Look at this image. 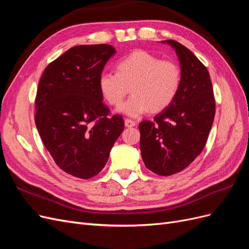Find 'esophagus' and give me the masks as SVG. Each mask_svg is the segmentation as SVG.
Returning <instances> with one entry per match:
<instances>
[{
	"mask_svg": "<svg viewBox=\"0 0 249 249\" xmlns=\"http://www.w3.org/2000/svg\"><path fill=\"white\" fill-rule=\"evenodd\" d=\"M124 124H125V126H127V127H132V126L136 125V123H135L134 120H132V119L126 118V119H124Z\"/></svg>",
	"mask_w": 249,
	"mask_h": 249,
	"instance_id": "esophagus-1",
	"label": "esophagus"
}]
</instances>
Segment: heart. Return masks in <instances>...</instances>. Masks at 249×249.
<instances>
[{"label": "heart", "instance_id": "1", "mask_svg": "<svg viewBox=\"0 0 249 249\" xmlns=\"http://www.w3.org/2000/svg\"><path fill=\"white\" fill-rule=\"evenodd\" d=\"M180 84L182 71L177 62L146 51H135L118 60L116 72H102L97 81L103 99L111 106H118L130 87L132 95L118 110L132 117L169 107Z\"/></svg>", "mask_w": 249, "mask_h": 249}]
</instances>
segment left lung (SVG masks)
Masks as SVG:
<instances>
[{"label": "left lung", "mask_w": 249, "mask_h": 249, "mask_svg": "<svg viewBox=\"0 0 249 249\" xmlns=\"http://www.w3.org/2000/svg\"><path fill=\"white\" fill-rule=\"evenodd\" d=\"M182 71L179 91L153 122L139 124L140 149L145 166L159 176H171L190 165L205 147L215 116V97L207 67L176 40Z\"/></svg>", "instance_id": "obj_1"}]
</instances>
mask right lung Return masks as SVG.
Listing matches in <instances>:
<instances>
[{"label":"right lung","mask_w":249,"mask_h":249,"mask_svg":"<svg viewBox=\"0 0 249 249\" xmlns=\"http://www.w3.org/2000/svg\"><path fill=\"white\" fill-rule=\"evenodd\" d=\"M114 53L105 43L73 47L46 67L38 83L36 127L58 167L76 178L96 176L124 131L123 116L111 115L97 85Z\"/></svg>","instance_id":"obj_1"}]
</instances>
